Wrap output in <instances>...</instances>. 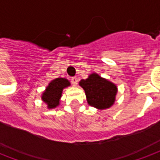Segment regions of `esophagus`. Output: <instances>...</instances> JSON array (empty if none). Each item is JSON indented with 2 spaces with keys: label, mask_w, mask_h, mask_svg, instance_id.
<instances>
[{
  "label": "esophagus",
  "mask_w": 160,
  "mask_h": 160,
  "mask_svg": "<svg viewBox=\"0 0 160 160\" xmlns=\"http://www.w3.org/2000/svg\"><path fill=\"white\" fill-rule=\"evenodd\" d=\"M71 83H72L74 85H76L78 83V78L76 76H74V77L71 78V80H70Z\"/></svg>",
  "instance_id": "1"
}]
</instances>
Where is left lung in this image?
Wrapping results in <instances>:
<instances>
[{
  "instance_id": "8db88e82",
  "label": "left lung",
  "mask_w": 160,
  "mask_h": 160,
  "mask_svg": "<svg viewBox=\"0 0 160 160\" xmlns=\"http://www.w3.org/2000/svg\"><path fill=\"white\" fill-rule=\"evenodd\" d=\"M80 85L85 90L88 104L91 106L104 109L114 104L117 87L97 74H91L86 80H81Z\"/></svg>"
}]
</instances>
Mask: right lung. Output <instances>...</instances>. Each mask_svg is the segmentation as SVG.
I'll list each match as a JSON object with an SVG mask.
<instances>
[{
	"label": "right lung",
	"instance_id": "1",
	"mask_svg": "<svg viewBox=\"0 0 160 160\" xmlns=\"http://www.w3.org/2000/svg\"><path fill=\"white\" fill-rule=\"evenodd\" d=\"M70 85V82L64 78H57L49 84L42 95V100L47 104L49 109H53L59 105L63 89Z\"/></svg>",
	"mask_w": 160,
	"mask_h": 160
}]
</instances>
